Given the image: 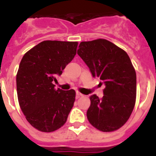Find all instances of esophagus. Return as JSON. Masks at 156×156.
Returning <instances> with one entry per match:
<instances>
[{
	"label": "esophagus",
	"mask_w": 156,
	"mask_h": 156,
	"mask_svg": "<svg viewBox=\"0 0 156 156\" xmlns=\"http://www.w3.org/2000/svg\"><path fill=\"white\" fill-rule=\"evenodd\" d=\"M76 98H80V97H83V94H82L81 93H80V92H76Z\"/></svg>",
	"instance_id": "obj_1"
}]
</instances>
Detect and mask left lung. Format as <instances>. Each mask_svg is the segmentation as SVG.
Returning <instances> with one entry per match:
<instances>
[{"instance_id":"obj_1","label":"left lung","mask_w":156,"mask_h":156,"mask_svg":"<svg viewBox=\"0 0 156 156\" xmlns=\"http://www.w3.org/2000/svg\"><path fill=\"white\" fill-rule=\"evenodd\" d=\"M77 54L105 86L102 98L90 97L88 120L101 131L116 130L128 120L136 101V72L129 56L105 39L81 42Z\"/></svg>"}]
</instances>
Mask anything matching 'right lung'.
<instances>
[{
    "mask_svg": "<svg viewBox=\"0 0 156 156\" xmlns=\"http://www.w3.org/2000/svg\"><path fill=\"white\" fill-rule=\"evenodd\" d=\"M78 43L45 41L25 54L16 76L19 103L26 119L40 131L62 126L75 101L71 89L56 90L53 81L61 76L76 54Z\"/></svg>",
    "mask_w": 156,
    "mask_h": 156,
    "instance_id": "add662e5",
    "label": "right lung"
}]
</instances>
